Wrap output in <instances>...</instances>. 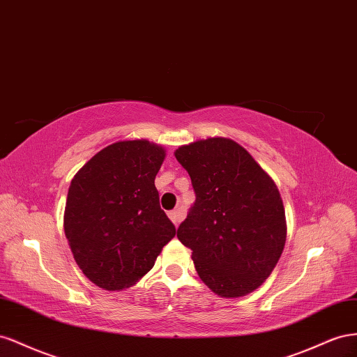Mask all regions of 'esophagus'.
Listing matches in <instances>:
<instances>
[{
    "label": "esophagus",
    "instance_id": "1",
    "mask_svg": "<svg viewBox=\"0 0 357 357\" xmlns=\"http://www.w3.org/2000/svg\"><path fill=\"white\" fill-rule=\"evenodd\" d=\"M169 218L172 220L173 224H175V226H178V224H179L181 220H182V213L179 212V209H173V211L169 212Z\"/></svg>",
    "mask_w": 357,
    "mask_h": 357
}]
</instances>
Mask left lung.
<instances>
[{
    "instance_id": "left-lung-1",
    "label": "left lung",
    "mask_w": 357,
    "mask_h": 357,
    "mask_svg": "<svg viewBox=\"0 0 357 357\" xmlns=\"http://www.w3.org/2000/svg\"><path fill=\"white\" fill-rule=\"evenodd\" d=\"M175 157L191 178L196 202L178 229L200 280L222 298L259 289L281 257L286 212L273 179L227 137L182 145Z\"/></svg>"
}]
</instances>
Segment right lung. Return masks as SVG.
<instances>
[{
	"instance_id": "1",
	"label": "right lung",
	"mask_w": 357,
	"mask_h": 357,
	"mask_svg": "<svg viewBox=\"0 0 357 357\" xmlns=\"http://www.w3.org/2000/svg\"><path fill=\"white\" fill-rule=\"evenodd\" d=\"M165 158L166 149L149 140H121L71 179L66 238L80 271L100 289L135 286L176 235L154 184Z\"/></svg>"
}]
</instances>
